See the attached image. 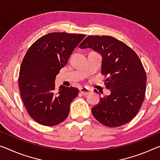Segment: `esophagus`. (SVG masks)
I'll return each mask as SVG.
<instances>
[{"label": "esophagus", "instance_id": "34e87169", "mask_svg": "<svg viewBox=\"0 0 160 160\" xmlns=\"http://www.w3.org/2000/svg\"><path fill=\"white\" fill-rule=\"evenodd\" d=\"M80 91L81 93L83 94V95H88V94L90 92V90L89 89V88H88L86 87H83L82 88H80Z\"/></svg>", "mask_w": 160, "mask_h": 160}]
</instances>
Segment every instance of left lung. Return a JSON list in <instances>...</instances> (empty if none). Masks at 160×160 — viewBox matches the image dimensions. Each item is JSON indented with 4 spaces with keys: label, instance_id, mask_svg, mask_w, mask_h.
Segmentation results:
<instances>
[{
    "label": "left lung",
    "instance_id": "obj_1",
    "mask_svg": "<svg viewBox=\"0 0 160 160\" xmlns=\"http://www.w3.org/2000/svg\"><path fill=\"white\" fill-rule=\"evenodd\" d=\"M80 48H89L102 58V74L110 95L92 108L96 120L109 128L125 125L140 110L146 90L145 70L138 55L123 42L108 35H90Z\"/></svg>",
    "mask_w": 160,
    "mask_h": 160
}]
</instances>
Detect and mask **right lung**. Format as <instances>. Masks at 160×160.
<instances>
[{
  "instance_id": "1",
  "label": "right lung",
  "mask_w": 160,
  "mask_h": 160,
  "mask_svg": "<svg viewBox=\"0 0 160 160\" xmlns=\"http://www.w3.org/2000/svg\"><path fill=\"white\" fill-rule=\"evenodd\" d=\"M85 35L50 32L38 39L25 53L20 68L18 85L29 115L38 123L55 126L68 116L78 88L60 86L55 80Z\"/></svg>"
}]
</instances>
